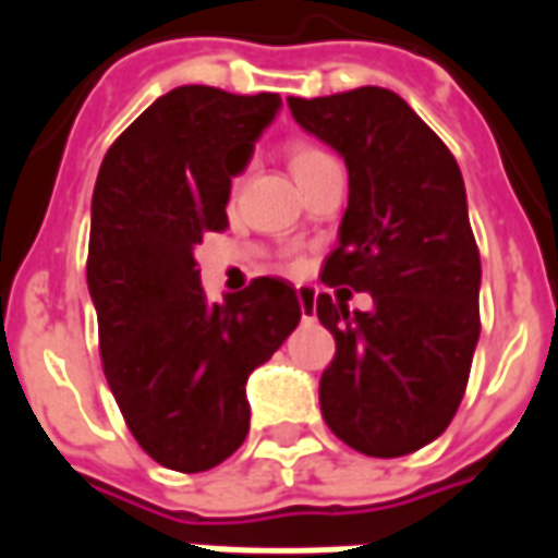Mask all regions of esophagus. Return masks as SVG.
Here are the masks:
<instances>
[{
	"instance_id": "esophagus-1",
	"label": "esophagus",
	"mask_w": 558,
	"mask_h": 558,
	"mask_svg": "<svg viewBox=\"0 0 558 558\" xmlns=\"http://www.w3.org/2000/svg\"><path fill=\"white\" fill-rule=\"evenodd\" d=\"M295 299L302 304V316L304 319H311L316 314V290L314 287H307V283H299L295 287Z\"/></svg>"
}]
</instances>
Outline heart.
<instances>
[{
  "label": "heart",
  "mask_w": 558,
  "mask_h": 558,
  "mask_svg": "<svg viewBox=\"0 0 558 558\" xmlns=\"http://www.w3.org/2000/svg\"><path fill=\"white\" fill-rule=\"evenodd\" d=\"M287 160H290L292 175L299 179L307 170H314L316 163L328 160V155L319 146H314V143H307V140H290L287 143Z\"/></svg>",
  "instance_id": "1"
}]
</instances>
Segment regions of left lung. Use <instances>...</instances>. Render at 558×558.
Wrapping results in <instances>:
<instances>
[{"instance_id":"left-lung-1","label":"left lung","mask_w":558,"mask_h":558,"mask_svg":"<svg viewBox=\"0 0 558 558\" xmlns=\"http://www.w3.org/2000/svg\"><path fill=\"white\" fill-rule=\"evenodd\" d=\"M287 104L350 170L323 283L374 295L371 311L352 314L328 292L316 299L338 343L319 379L323 418L362 454H412L454 418L481 335V256L463 175L395 92L362 86Z\"/></svg>"}]
</instances>
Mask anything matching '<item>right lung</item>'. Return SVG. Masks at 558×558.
Wrapping results in <instances>:
<instances>
[{
	"label": "right lung",
	"instance_id": "1",
	"mask_svg": "<svg viewBox=\"0 0 558 558\" xmlns=\"http://www.w3.org/2000/svg\"><path fill=\"white\" fill-rule=\"evenodd\" d=\"M278 107L275 92L179 86L119 134L98 170L86 278L104 376L140 448L175 472H206L244 442V383L302 319L283 278L208 302L194 259L206 232L230 227L232 175Z\"/></svg>",
	"mask_w": 558,
	"mask_h": 558
}]
</instances>
